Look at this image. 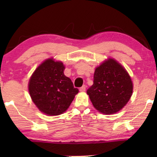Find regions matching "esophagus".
<instances>
[{
    "instance_id": "34e87169",
    "label": "esophagus",
    "mask_w": 157,
    "mask_h": 157,
    "mask_svg": "<svg viewBox=\"0 0 157 157\" xmlns=\"http://www.w3.org/2000/svg\"><path fill=\"white\" fill-rule=\"evenodd\" d=\"M79 91H86V86H85V85H83V86L79 88Z\"/></svg>"
}]
</instances>
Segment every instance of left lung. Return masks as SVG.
Here are the masks:
<instances>
[{
  "instance_id": "8db88e82",
  "label": "left lung",
  "mask_w": 157,
  "mask_h": 157,
  "mask_svg": "<svg viewBox=\"0 0 157 157\" xmlns=\"http://www.w3.org/2000/svg\"><path fill=\"white\" fill-rule=\"evenodd\" d=\"M132 92L133 84L128 73L111 58L95 68L94 84L86 91L94 107L105 114L121 110L128 102Z\"/></svg>"
}]
</instances>
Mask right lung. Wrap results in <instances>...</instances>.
Listing matches in <instances>:
<instances>
[{
    "label": "right lung",
    "mask_w": 157,
    "mask_h": 157,
    "mask_svg": "<svg viewBox=\"0 0 157 157\" xmlns=\"http://www.w3.org/2000/svg\"><path fill=\"white\" fill-rule=\"evenodd\" d=\"M64 69L62 62L48 59L37 67L29 81L32 100L46 115L63 113L79 92L71 79L64 75Z\"/></svg>",
    "instance_id": "obj_1"
}]
</instances>
